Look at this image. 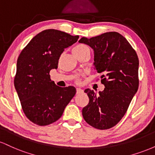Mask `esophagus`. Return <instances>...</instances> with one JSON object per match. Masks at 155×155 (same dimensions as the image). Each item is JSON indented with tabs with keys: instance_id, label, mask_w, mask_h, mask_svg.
<instances>
[{
	"instance_id": "esophagus-1",
	"label": "esophagus",
	"mask_w": 155,
	"mask_h": 155,
	"mask_svg": "<svg viewBox=\"0 0 155 155\" xmlns=\"http://www.w3.org/2000/svg\"><path fill=\"white\" fill-rule=\"evenodd\" d=\"M83 92V90L80 88H76V94H80V93H82Z\"/></svg>"
}]
</instances>
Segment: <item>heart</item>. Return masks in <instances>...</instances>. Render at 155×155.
Instances as JSON below:
<instances>
[{
	"mask_svg": "<svg viewBox=\"0 0 155 155\" xmlns=\"http://www.w3.org/2000/svg\"><path fill=\"white\" fill-rule=\"evenodd\" d=\"M90 51L89 50V48L87 47L84 44H78V45L75 46L73 49V51L75 54L76 56L79 57V55L82 54L83 53H84L85 51Z\"/></svg>",
	"mask_w": 155,
	"mask_h": 155,
	"instance_id": "1",
	"label": "heart"
}]
</instances>
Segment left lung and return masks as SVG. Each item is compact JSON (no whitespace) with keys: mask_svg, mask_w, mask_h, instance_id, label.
Segmentation results:
<instances>
[{"mask_svg":"<svg viewBox=\"0 0 155 155\" xmlns=\"http://www.w3.org/2000/svg\"><path fill=\"white\" fill-rule=\"evenodd\" d=\"M79 41L93 49L95 70L102 74L101 81L105 86L98 95L90 89L84 90L90 101L83 108V117L96 129L111 128L125 114L138 90V55L127 39L117 32L90 38L83 37Z\"/></svg>","mask_w":155,"mask_h":155,"instance_id":"1","label":"left lung"}]
</instances>
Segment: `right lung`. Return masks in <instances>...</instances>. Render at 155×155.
<instances>
[{
    "label": "right lung",
    "mask_w": 155,
    "mask_h": 155,
    "mask_svg": "<svg viewBox=\"0 0 155 155\" xmlns=\"http://www.w3.org/2000/svg\"><path fill=\"white\" fill-rule=\"evenodd\" d=\"M79 38L58 30H45L19 54L14 82L23 112L33 123L45 126L56 122L75 95L74 87H60L51 81L49 72L58 68L64 49Z\"/></svg>",
    "instance_id": "right-lung-1"
}]
</instances>
